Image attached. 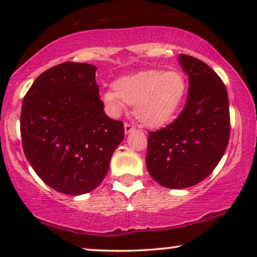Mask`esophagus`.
Listing matches in <instances>:
<instances>
[{"label":"esophagus","mask_w":257,"mask_h":257,"mask_svg":"<svg viewBox=\"0 0 257 257\" xmlns=\"http://www.w3.org/2000/svg\"><path fill=\"white\" fill-rule=\"evenodd\" d=\"M134 131H135L134 126H132L131 124H128V123H125V124H124V133H125V134H129V133H132V132H134Z\"/></svg>","instance_id":"34e87169"}]
</instances>
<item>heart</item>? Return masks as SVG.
<instances>
[{
    "instance_id": "b5f03b06",
    "label": "heart",
    "mask_w": 257,
    "mask_h": 257,
    "mask_svg": "<svg viewBox=\"0 0 257 257\" xmlns=\"http://www.w3.org/2000/svg\"><path fill=\"white\" fill-rule=\"evenodd\" d=\"M112 88L113 90L101 94L102 104L112 116H119L125 104L134 105L139 122L150 128H161L178 113L187 83L176 70H146L117 78Z\"/></svg>"
}]
</instances>
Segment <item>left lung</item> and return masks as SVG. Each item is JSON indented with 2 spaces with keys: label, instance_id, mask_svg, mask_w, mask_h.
<instances>
[{
  "label": "left lung",
  "instance_id": "left-lung-1",
  "mask_svg": "<svg viewBox=\"0 0 257 257\" xmlns=\"http://www.w3.org/2000/svg\"><path fill=\"white\" fill-rule=\"evenodd\" d=\"M188 76V95L178 118L149 133L146 167L159 185L181 190L210 175L229 139L228 95L223 82L198 59L179 55Z\"/></svg>",
  "mask_w": 257,
  "mask_h": 257
}]
</instances>
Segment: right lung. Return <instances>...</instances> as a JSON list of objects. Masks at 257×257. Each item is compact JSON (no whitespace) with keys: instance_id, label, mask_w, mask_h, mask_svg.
<instances>
[{"instance_id":"add662e5","label":"right lung","mask_w":257,"mask_h":257,"mask_svg":"<svg viewBox=\"0 0 257 257\" xmlns=\"http://www.w3.org/2000/svg\"><path fill=\"white\" fill-rule=\"evenodd\" d=\"M96 66L59 64L32 83L23 100L20 134L25 157L43 182L79 196L98 187L124 138L99 98Z\"/></svg>"}]
</instances>
